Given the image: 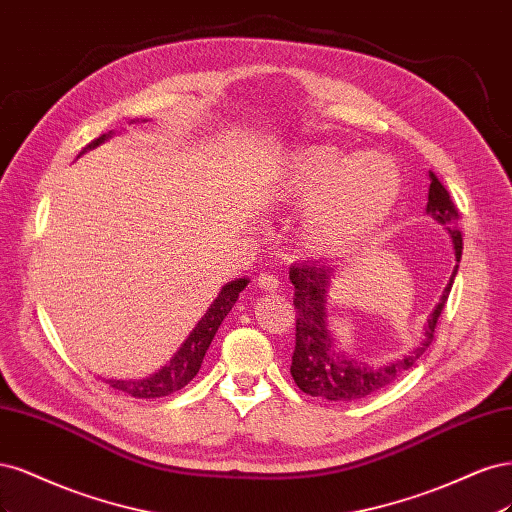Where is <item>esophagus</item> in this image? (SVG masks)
Wrapping results in <instances>:
<instances>
[{
	"label": "esophagus",
	"mask_w": 512,
	"mask_h": 512,
	"mask_svg": "<svg viewBox=\"0 0 512 512\" xmlns=\"http://www.w3.org/2000/svg\"><path fill=\"white\" fill-rule=\"evenodd\" d=\"M257 287H259V289H263V291H278L280 283H278V278H276L274 274H270V272H261V274L257 276Z\"/></svg>",
	"instance_id": "1"
}]
</instances>
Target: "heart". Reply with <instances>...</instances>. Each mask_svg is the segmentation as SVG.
<instances>
[{"instance_id":"b5f03b06","label":"heart","mask_w":512,"mask_h":512,"mask_svg":"<svg viewBox=\"0 0 512 512\" xmlns=\"http://www.w3.org/2000/svg\"><path fill=\"white\" fill-rule=\"evenodd\" d=\"M400 187L398 168L381 153L304 144L280 163L270 193L280 206H306L300 240L310 253L327 255L372 236L389 219Z\"/></svg>"}]
</instances>
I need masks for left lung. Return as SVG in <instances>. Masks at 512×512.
Listing matches in <instances>:
<instances>
[{
  "instance_id": "1",
  "label": "left lung",
  "mask_w": 512,
  "mask_h": 512,
  "mask_svg": "<svg viewBox=\"0 0 512 512\" xmlns=\"http://www.w3.org/2000/svg\"><path fill=\"white\" fill-rule=\"evenodd\" d=\"M430 191H427L425 214L440 223L453 242L455 268L444 287L438 304L423 325V338L402 359H393L383 366H368L355 359L338 344L329 317H332V285L340 268L336 263L312 261L302 266H291L289 280L293 283L295 304V351L291 357V376L295 385L312 398H325L329 402H357L368 398L374 391L393 383L404 370L415 366L434 340V329L440 312L447 304L453 280L461 259V232L457 227V208L451 202L449 191L442 187L434 172H430Z\"/></svg>"
}]
</instances>
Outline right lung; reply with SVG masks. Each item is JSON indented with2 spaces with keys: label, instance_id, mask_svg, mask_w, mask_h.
I'll return each mask as SVG.
<instances>
[{
  "label": "right lung",
  "instance_id": "1",
  "mask_svg": "<svg viewBox=\"0 0 512 512\" xmlns=\"http://www.w3.org/2000/svg\"><path fill=\"white\" fill-rule=\"evenodd\" d=\"M131 123H136V121H131ZM112 136H114V131H108V134L93 140L87 148H82L80 155H85L87 151H91V148H97L100 144H104ZM246 285H249V278H236V280H229L227 285H223L217 295V300L208 306L204 317L197 321V325L193 327V332L187 336V340L180 344V349L174 353V357L168 361V364L161 366L155 374H148L146 378H127V381L108 378L106 383L114 389L131 395V398H146V400L163 398V395H170L178 389H183L189 381H193L195 374L200 372L204 355L208 351L214 334H217L219 325L229 315V310H232L234 304L238 302V295Z\"/></svg>",
  "mask_w": 512,
  "mask_h": 512
}]
</instances>
